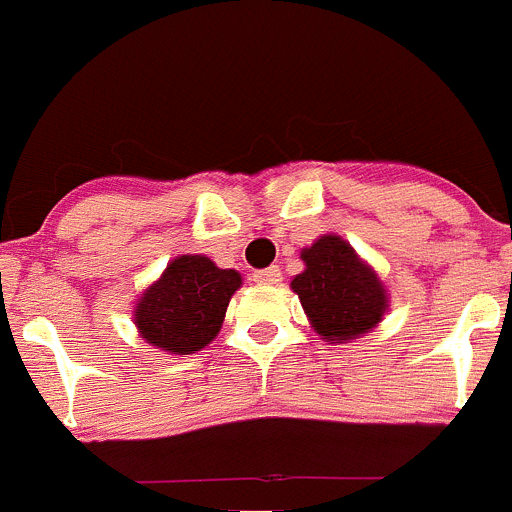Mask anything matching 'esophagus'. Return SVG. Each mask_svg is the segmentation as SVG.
<instances>
[{
  "instance_id": "34e87169",
  "label": "esophagus",
  "mask_w": 512,
  "mask_h": 512,
  "mask_svg": "<svg viewBox=\"0 0 512 512\" xmlns=\"http://www.w3.org/2000/svg\"><path fill=\"white\" fill-rule=\"evenodd\" d=\"M252 280L257 282V285H277V282L282 280V272L280 267H265V270H257L255 275H252Z\"/></svg>"
}]
</instances>
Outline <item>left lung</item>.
Masks as SVG:
<instances>
[{
    "label": "left lung",
    "instance_id": "1",
    "mask_svg": "<svg viewBox=\"0 0 512 512\" xmlns=\"http://www.w3.org/2000/svg\"><path fill=\"white\" fill-rule=\"evenodd\" d=\"M305 270L290 282L325 342H347L377 327L388 310V292L370 265L337 235H322L300 252Z\"/></svg>",
    "mask_w": 512,
    "mask_h": 512
}]
</instances>
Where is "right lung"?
Instances as JSON below:
<instances>
[{
    "mask_svg": "<svg viewBox=\"0 0 512 512\" xmlns=\"http://www.w3.org/2000/svg\"><path fill=\"white\" fill-rule=\"evenodd\" d=\"M240 285V272L222 270L210 257H175L137 300V330L170 355H192L215 340Z\"/></svg>",
    "mask_w": 512,
    "mask_h": 512,
    "instance_id": "right-lung-1",
    "label": "right lung"
}]
</instances>
